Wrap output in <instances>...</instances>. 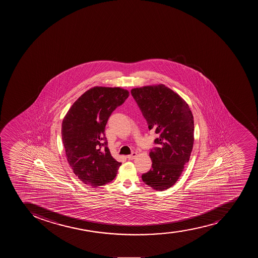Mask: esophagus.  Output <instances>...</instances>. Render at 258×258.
Returning <instances> with one entry per match:
<instances>
[{"label":"esophagus","instance_id":"obj_1","mask_svg":"<svg viewBox=\"0 0 258 258\" xmlns=\"http://www.w3.org/2000/svg\"><path fill=\"white\" fill-rule=\"evenodd\" d=\"M136 156H137V153L136 152H133V153L130 155V156H127V159L128 160H134V159L136 158Z\"/></svg>","mask_w":258,"mask_h":258}]
</instances>
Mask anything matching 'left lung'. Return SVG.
<instances>
[{
    "label": "left lung",
    "mask_w": 258,
    "mask_h": 258,
    "mask_svg": "<svg viewBox=\"0 0 258 258\" xmlns=\"http://www.w3.org/2000/svg\"><path fill=\"white\" fill-rule=\"evenodd\" d=\"M146 118L149 130L155 131L158 147L150 152L152 168L142 175L144 182L157 191L173 186L188 162L194 142V116L189 106L165 85L131 90Z\"/></svg>",
    "instance_id": "8db88e82"
}]
</instances>
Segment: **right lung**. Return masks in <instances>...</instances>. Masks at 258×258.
Segmentation results:
<instances>
[{"label": "right lung", "instance_id": "1", "mask_svg": "<svg viewBox=\"0 0 258 258\" xmlns=\"http://www.w3.org/2000/svg\"><path fill=\"white\" fill-rule=\"evenodd\" d=\"M128 96V91L120 87H92L64 116L61 136L67 161L87 185L103 186L117 175L121 162L111 156L105 127L110 115Z\"/></svg>", "mask_w": 258, "mask_h": 258}]
</instances>
